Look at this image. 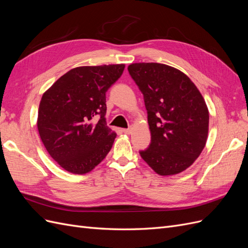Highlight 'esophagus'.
<instances>
[{
    "mask_svg": "<svg viewBox=\"0 0 248 248\" xmlns=\"http://www.w3.org/2000/svg\"><path fill=\"white\" fill-rule=\"evenodd\" d=\"M123 132L126 133V134H130L132 132V127H129V128H126V129H123Z\"/></svg>",
    "mask_w": 248,
    "mask_h": 248,
    "instance_id": "esophagus-1",
    "label": "esophagus"
}]
</instances>
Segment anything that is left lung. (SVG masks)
I'll return each mask as SVG.
<instances>
[{"label":"left lung","instance_id":"left-lung-1","mask_svg":"<svg viewBox=\"0 0 248 248\" xmlns=\"http://www.w3.org/2000/svg\"><path fill=\"white\" fill-rule=\"evenodd\" d=\"M128 71L144 95L151 144L141 158L160 176L189 168L205 148L209 110L199 89L174 67L134 63Z\"/></svg>","mask_w":248,"mask_h":248}]
</instances>
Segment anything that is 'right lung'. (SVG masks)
Returning a JSON list of instances; mask_svg holds the SVG:
<instances>
[{"mask_svg":"<svg viewBox=\"0 0 248 248\" xmlns=\"http://www.w3.org/2000/svg\"><path fill=\"white\" fill-rule=\"evenodd\" d=\"M124 64L81 66L60 78L39 104V136L65 170L82 175L106 158L117 133L107 126L106 93L122 76ZM98 117V123L93 118Z\"/></svg>","mask_w":248,"mask_h":248,"instance_id":"1","label":"right lung"}]
</instances>
